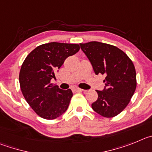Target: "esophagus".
<instances>
[{
    "label": "esophagus",
    "mask_w": 152,
    "mask_h": 152,
    "mask_svg": "<svg viewBox=\"0 0 152 152\" xmlns=\"http://www.w3.org/2000/svg\"><path fill=\"white\" fill-rule=\"evenodd\" d=\"M74 91H78V92H82V91H86V90L82 89V88H75Z\"/></svg>",
    "instance_id": "esophagus-1"
}]
</instances>
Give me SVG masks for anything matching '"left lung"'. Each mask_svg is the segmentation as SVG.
<instances>
[{
    "label": "left lung",
    "instance_id": "1",
    "mask_svg": "<svg viewBox=\"0 0 152 152\" xmlns=\"http://www.w3.org/2000/svg\"><path fill=\"white\" fill-rule=\"evenodd\" d=\"M95 74L106 77L103 91L91 107L102 117L110 118L121 113L130 102L136 88V73L132 61L116 46L98 42L79 44Z\"/></svg>",
    "mask_w": 152,
    "mask_h": 152
}]
</instances>
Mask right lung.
Returning a JSON list of instances; mask_svg holds the SVG:
<instances>
[{
  "instance_id": "obj_1",
  "label": "right lung",
  "mask_w": 152,
  "mask_h": 152,
  "mask_svg": "<svg viewBox=\"0 0 152 152\" xmlns=\"http://www.w3.org/2000/svg\"><path fill=\"white\" fill-rule=\"evenodd\" d=\"M77 44L50 42L35 48L20 69V85L27 103L42 118L54 120L68 108L73 92L50 83L57 69L69 56L79 50Z\"/></svg>"
}]
</instances>
